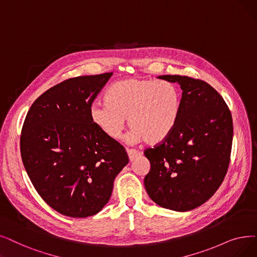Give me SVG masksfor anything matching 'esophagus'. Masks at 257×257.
<instances>
[{"label":"esophagus","mask_w":257,"mask_h":257,"mask_svg":"<svg viewBox=\"0 0 257 257\" xmlns=\"http://www.w3.org/2000/svg\"><path fill=\"white\" fill-rule=\"evenodd\" d=\"M127 153H128L130 162L135 161L138 158V156L141 155V153L138 150H135V149H127Z\"/></svg>","instance_id":"1"}]
</instances>
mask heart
<instances>
[{"label": "heart", "mask_w": 257, "mask_h": 257, "mask_svg": "<svg viewBox=\"0 0 257 257\" xmlns=\"http://www.w3.org/2000/svg\"><path fill=\"white\" fill-rule=\"evenodd\" d=\"M104 104H92V124L111 140L121 137L126 118L132 130L128 140L158 144L168 137L181 112L182 95L176 85L166 81L127 79L113 83Z\"/></svg>", "instance_id": "b5f03b06"}]
</instances>
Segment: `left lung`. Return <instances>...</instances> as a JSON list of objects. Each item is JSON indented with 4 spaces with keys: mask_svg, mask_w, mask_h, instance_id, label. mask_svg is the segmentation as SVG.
Segmentation results:
<instances>
[{
    "mask_svg": "<svg viewBox=\"0 0 257 257\" xmlns=\"http://www.w3.org/2000/svg\"><path fill=\"white\" fill-rule=\"evenodd\" d=\"M158 77L180 84L182 106L170 135L144 152L151 165L144 185L155 204L185 212L206 203L224 181L232 147V115L208 83L185 75Z\"/></svg>",
    "mask_w": 257,
    "mask_h": 257,
    "instance_id": "obj_1",
    "label": "left lung"
}]
</instances>
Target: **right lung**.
<instances>
[{"mask_svg": "<svg viewBox=\"0 0 257 257\" xmlns=\"http://www.w3.org/2000/svg\"><path fill=\"white\" fill-rule=\"evenodd\" d=\"M112 74L77 76L51 87L24 120L20 146L26 172L45 203L63 215L82 218L101 211L129 163L125 148L89 116Z\"/></svg>", "mask_w": 257, "mask_h": 257, "instance_id": "add662e5", "label": "right lung"}]
</instances>
